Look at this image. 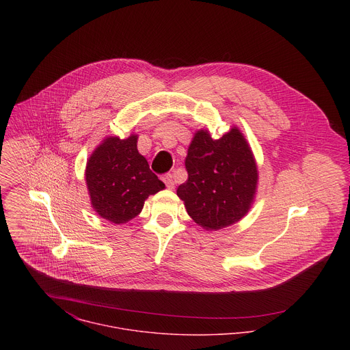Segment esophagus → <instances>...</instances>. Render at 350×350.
<instances>
[{
  "instance_id": "obj_1",
  "label": "esophagus",
  "mask_w": 350,
  "mask_h": 350,
  "mask_svg": "<svg viewBox=\"0 0 350 350\" xmlns=\"http://www.w3.org/2000/svg\"><path fill=\"white\" fill-rule=\"evenodd\" d=\"M163 182L165 183V186H167V189H170V190H172L174 187H175V182H174V176L171 175V174H165L164 176H163Z\"/></svg>"
}]
</instances>
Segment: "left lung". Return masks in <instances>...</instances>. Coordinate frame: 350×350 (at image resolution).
<instances>
[{
    "instance_id": "obj_1",
    "label": "left lung",
    "mask_w": 350,
    "mask_h": 350,
    "mask_svg": "<svg viewBox=\"0 0 350 350\" xmlns=\"http://www.w3.org/2000/svg\"><path fill=\"white\" fill-rule=\"evenodd\" d=\"M185 164L189 178L176 194L200 228L219 230L248 214L256 197L258 171L239 126L219 139H213L207 129L197 131Z\"/></svg>"
}]
</instances>
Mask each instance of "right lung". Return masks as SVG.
<instances>
[{"label": "right lung", "instance_id": "1", "mask_svg": "<svg viewBox=\"0 0 350 350\" xmlns=\"http://www.w3.org/2000/svg\"><path fill=\"white\" fill-rule=\"evenodd\" d=\"M137 135L107 136L86 163V186L92 207L103 219L126 224L140 214L144 202L165 189L137 150Z\"/></svg>", "mask_w": 350, "mask_h": 350}]
</instances>
